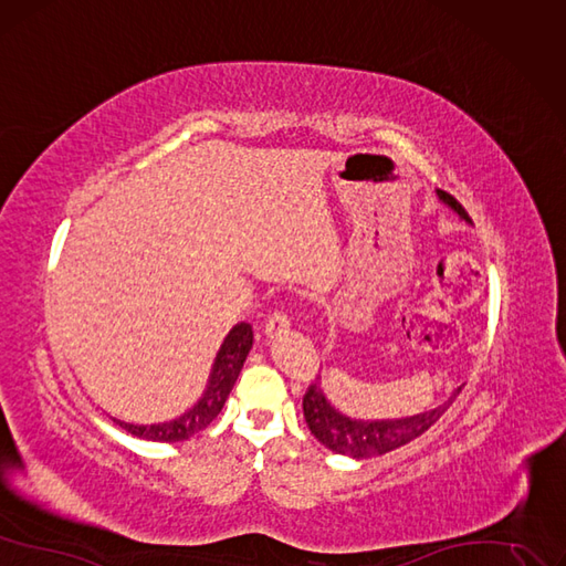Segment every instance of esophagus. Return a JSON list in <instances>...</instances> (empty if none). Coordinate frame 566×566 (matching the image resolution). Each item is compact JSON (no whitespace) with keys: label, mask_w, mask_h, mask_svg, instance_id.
<instances>
[{"label":"esophagus","mask_w":566,"mask_h":566,"mask_svg":"<svg viewBox=\"0 0 566 566\" xmlns=\"http://www.w3.org/2000/svg\"><path fill=\"white\" fill-rule=\"evenodd\" d=\"M291 326V319L289 315H284V312H272V315L265 319V336L268 338H280L282 333H286Z\"/></svg>","instance_id":"esophagus-1"}]
</instances>
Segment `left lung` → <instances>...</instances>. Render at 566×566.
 <instances>
[{"label": "left lung", "instance_id": "obj_1", "mask_svg": "<svg viewBox=\"0 0 566 566\" xmlns=\"http://www.w3.org/2000/svg\"><path fill=\"white\" fill-rule=\"evenodd\" d=\"M443 202H448L454 212L469 221L467 209L459 205L450 193L438 191ZM459 389L452 394V399L443 406H438L429 412H420L412 417H403V420H380V422H361V420H349V417L340 415L336 408H333L324 391L319 389L317 382H310L305 396H303V415L310 431L315 433L317 441L326 446L328 450L347 454L354 459H368V457H378L385 452H391L396 448H401L410 443L412 438L422 436L438 417H441L448 406L454 401V396Z\"/></svg>", "mask_w": 566, "mask_h": 566}]
</instances>
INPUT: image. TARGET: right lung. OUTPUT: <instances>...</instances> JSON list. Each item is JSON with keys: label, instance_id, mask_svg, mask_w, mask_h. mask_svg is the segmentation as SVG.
I'll list each match as a JSON object with an SVG mask.
<instances>
[{"label": "right lung", "instance_id": "1", "mask_svg": "<svg viewBox=\"0 0 566 566\" xmlns=\"http://www.w3.org/2000/svg\"><path fill=\"white\" fill-rule=\"evenodd\" d=\"M251 340H254V333H251L249 324H238L233 331L228 333L212 368V378H209L207 391L202 394V399L188 410L181 417L172 422H163V424H149V427H137L114 420L120 429L137 438H146V441H156V443H177L186 441L193 433L202 431L205 427L212 424L214 417L221 412L230 389H233L238 375L242 370V364L247 359V354L251 349Z\"/></svg>", "mask_w": 566, "mask_h": 566}]
</instances>
